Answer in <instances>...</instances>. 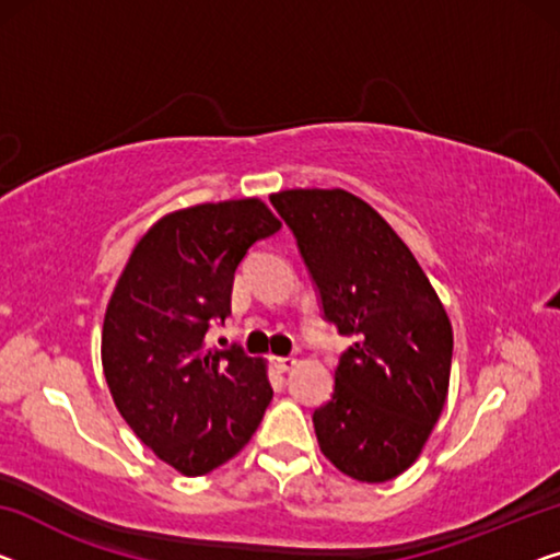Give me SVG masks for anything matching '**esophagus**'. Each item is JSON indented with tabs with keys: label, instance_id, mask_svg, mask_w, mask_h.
<instances>
[{
	"label": "esophagus",
	"instance_id": "obj_1",
	"mask_svg": "<svg viewBox=\"0 0 560 560\" xmlns=\"http://www.w3.org/2000/svg\"><path fill=\"white\" fill-rule=\"evenodd\" d=\"M294 364H296L294 357H273V366H277L279 372H289Z\"/></svg>",
	"mask_w": 560,
	"mask_h": 560
}]
</instances>
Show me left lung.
Instances as JSON below:
<instances>
[{"instance_id": "obj_1", "label": "left lung", "mask_w": 560, "mask_h": 560, "mask_svg": "<svg viewBox=\"0 0 560 560\" xmlns=\"http://www.w3.org/2000/svg\"><path fill=\"white\" fill-rule=\"evenodd\" d=\"M296 238L322 314L354 345L312 420L322 453L349 478L385 482L422 453L445 407L453 327L405 241L347 190L271 196Z\"/></svg>"}]
</instances>
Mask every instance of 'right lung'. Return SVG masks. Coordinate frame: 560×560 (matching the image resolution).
Returning a JSON list of instances; mask_svg holds the SVG:
<instances>
[{
	"label": "right lung",
	"mask_w": 560,
	"mask_h": 560,
	"mask_svg": "<svg viewBox=\"0 0 560 560\" xmlns=\"http://www.w3.org/2000/svg\"><path fill=\"white\" fill-rule=\"evenodd\" d=\"M281 229L258 198L163 215L125 264L103 324V370L132 432L183 475L229 463L261 424L273 389L241 347L208 349L231 314L233 273Z\"/></svg>",
	"instance_id": "right-lung-1"
}]
</instances>
